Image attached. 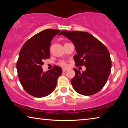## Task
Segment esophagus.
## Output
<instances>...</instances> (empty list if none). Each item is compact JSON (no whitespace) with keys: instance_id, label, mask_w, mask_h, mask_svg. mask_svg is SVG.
<instances>
[{"instance_id":"1","label":"esophagus","mask_w":128,"mask_h":128,"mask_svg":"<svg viewBox=\"0 0 128 128\" xmlns=\"http://www.w3.org/2000/svg\"><path fill=\"white\" fill-rule=\"evenodd\" d=\"M68 70V69H66V68H62V72H66V71Z\"/></svg>"}]
</instances>
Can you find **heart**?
Instances as JSON below:
<instances>
[{"instance_id":"1","label":"heart","mask_w":128,"mask_h":128,"mask_svg":"<svg viewBox=\"0 0 128 128\" xmlns=\"http://www.w3.org/2000/svg\"><path fill=\"white\" fill-rule=\"evenodd\" d=\"M58 65H59V66L62 67H63V68H66V67L68 66V62L64 60H60V61L58 62Z\"/></svg>"}]
</instances>
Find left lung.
<instances>
[{"label":"left lung","instance_id":"1","mask_svg":"<svg viewBox=\"0 0 128 128\" xmlns=\"http://www.w3.org/2000/svg\"><path fill=\"white\" fill-rule=\"evenodd\" d=\"M59 34L74 43L77 53L74 57L76 66H84L86 68L82 73L74 69L76 75L71 80V84L74 90L87 96L99 92L111 73V59L107 47L87 32L62 30Z\"/></svg>","mask_w":128,"mask_h":128}]
</instances>
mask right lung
Wrapping results in <instances>:
<instances>
[{
  "instance_id": "1",
  "label": "right lung",
  "mask_w": 128,
  "mask_h": 128,
  "mask_svg": "<svg viewBox=\"0 0 128 128\" xmlns=\"http://www.w3.org/2000/svg\"><path fill=\"white\" fill-rule=\"evenodd\" d=\"M60 31L48 29L36 34L25 43L19 53L17 75L24 89L34 97L42 98L50 94L62 73V69L58 66L46 73L42 70L43 61L50 56L51 41Z\"/></svg>"
}]
</instances>
